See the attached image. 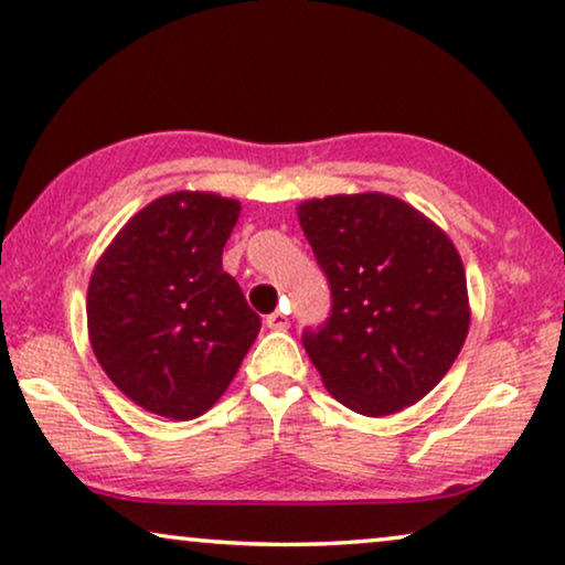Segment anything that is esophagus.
<instances>
[{
	"label": "esophagus",
	"mask_w": 565,
	"mask_h": 565,
	"mask_svg": "<svg viewBox=\"0 0 565 565\" xmlns=\"http://www.w3.org/2000/svg\"><path fill=\"white\" fill-rule=\"evenodd\" d=\"M266 324L271 330H286V328H289V317H286L284 312H279V309H276V312L266 315Z\"/></svg>",
	"instance_id": "1"
}]
</instances>
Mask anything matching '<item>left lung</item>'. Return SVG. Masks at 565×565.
I'll return each mask as SVG.
<instances>
[{
    "instance_id": "8db88e82",
    "label": "left lung",
    "mask_w": 565,
    "mask_h": 565,
    "mask_svg": "<svg viewBox=\"0 0 565 565\" xmlns=\"http://www.w3.org/2000/svg\"><path fill=\"white\" fill-rule=\"evenodd\" d=\"M330 284V317L301 335L322 384L365 417L394 415L438 386L471 322L466 271L443 230L396 196L299 204Z\"/></svg>"
}]
</instances>
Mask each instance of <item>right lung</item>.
Returning <instances> with one entry per match:
<instances>
[{
	"instance_id": "1",
	"label": "right lung",
	"mask_w": 565,
	"mask_h": 565,
	"mask_svg": "<svg viewBox=\"0 0 565 565\" xmlns=\"http://www.w3.org/2000/svg\"><path fill=\"white\" fill-rule=\"evenodd\" d=\"M241 202L177 192L150 202L94 266L86 322L94 355L138 407L169 419L204 415L260 330L222 268Z\"/></svg>"
}]
</instances>
